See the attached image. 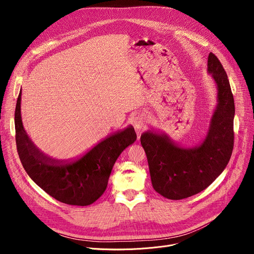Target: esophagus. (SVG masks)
I'll list each match as a JSON object with an SVG mask.
<instances>
[{
    "mask_svg": "<svg viewBox=\"0 0 254 254\" xmlns=\"http://www.w3.org/2000/svg\"><path fill=\"white\" fill-rule=\"evenodd\" d=\"M148 126V120L144 114H138L134 119V127L137 130L143 129Z\"/></svg>",
    "mask_w": 254,
    "mask_h": 254,
    "instance_id": "34e87169",
    "label": "esophagus"
}]
</instances>
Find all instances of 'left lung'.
<instances>
[{"label": "left lung", "mask_w": 254, "mask_h": 254, "mask_svg": "<svg viewBox=\"0 0 254 254\" xmlns=\"http://www.w3.org/2000/svg\"><path fill=\"white\" fill-rule=\"evenodd\" d=\"M208 73L217 86V105L202 143L182 147L153 129L141 135L153 189L170 199H182L207 189L223 172L233 152L234 97L228 75L212 52L208 57Z\"/></svg>", "instance_id": "8db88e82"}]
</instances>
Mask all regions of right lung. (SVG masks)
I'll return each mask as SVG.
<instances>
[{
	"label": "right lung",
	"mask_w": 254,
	"mask_h": 254,
	"mask_svg": "<svg viewBox=\"0 0 254 254\" xmlns=\"http://www.w3.org/2000/svg\"><path fill=\"white\" fill-rule=\"evenodd\" d=\"M21 89L17 98L14 123L20 162L31 179L58 201L88 206L104 193L116 159L137 135L131 126L99 142L75 161H60L40 151L26 134L21 120Z\"/></svg>",
	"instance_id": "right-lung-1"
}]
</instances>
